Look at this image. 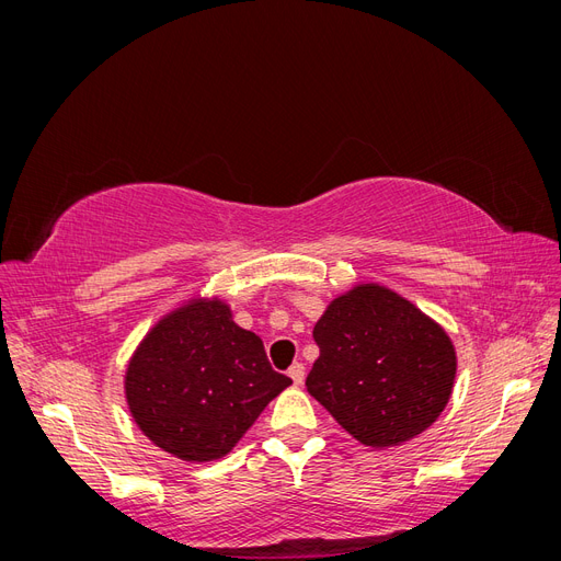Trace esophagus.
Returning a JSON list of instances; mask_svg holds the SVG:
<instances>
[{"label":"esophagus","mask_w":561,"mask_h":561,"mask_svg":"<svg viewBox=\"0 0 561 561\" xmlns=\"http://www.w3.org/2000/svg\"><path fill=\"white\" fill-rule=\"evenodd\" d=\"M287 375H290V379H293L295 386H301V381H304V365H301V363H295L290 369H287Z\"/></svg>","instance_id":"1"}]
</instances>
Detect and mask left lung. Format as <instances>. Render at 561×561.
Here are the masks:
<instances>
[{"label": "left lung", "mask_w": 561, "mask_h": 561, "mask_svg": "<svg viewBox=\"0 0 561 561\" xmlns=\"http://www.w3.org/2000/svg\"><path fill=\"white\" fill-rule=\"evenodd\" d=\"M320 348L307 390L367 447L426 431L449 402L456 353L412 301L367 283L336 297L316 322Z\"/></svg>", "instance_id": "1"}]
</instances>
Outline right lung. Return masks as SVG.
<instances>
[{
    "label": "right lung",
    "instance_id": "1",
    "mask_svg": "<svg viewBox=\"0 0 561 561\" xmlns=\"http://www.w3.org/2000/svg\"><path fill=\"white\" fill-rule=\"evenodd\" d=\"M290 383L225 301L192 299L142 339L128 363L126 400L151 443L203 463L229 454Z\"/></svg>",
    "mask_w": 561,
    "mask_h": 561
}]
</instances>
